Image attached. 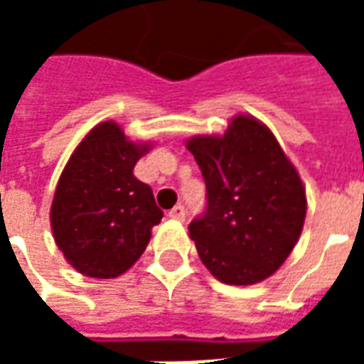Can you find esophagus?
<instances>
[{
    "mask_svg": "<svg viewBox=\"0 0 364 364\" xmlns=\"http://www.w3.org/2000/svg\"><path fill=\"white\" fill-rule=\"evenodd\" d=\"M167 216L171 218V220H185V206L183 205H175L169 213H167Z\"/></svg>",
    "mask_w": 364,
    "mask_h": 364,
    "instance_id": "esophagus-1",
    "label": "esophagus"
}]
</instances>
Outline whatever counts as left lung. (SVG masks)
I'll return each instance as SVG.
<instances>
[{"mask_svg":"<svg viewBox=\"0 0 364 364\" xmlns=\"http://www.w3.org/2000/svg\"><path fill=\"white\" fill-rule=\"evenodd\" d=\"M206 213L189 224L205 267L226 284H255L281 267L306 218L296 167L263 122L237 114L222 136H193Z\"/></svg>","mask_w":364,"mask_h":364,"instance_id":"obj_1","label":"left lung"}]
</instances>
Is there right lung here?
<instances>
[{
  "label": "right lung",
  "mask_w": 364,
  "mask_h": 364,
  "mask_svg": "<svg viewBox=\"0 0 364 364\" xmlns=\"http://www.w3.org/2000/svg\"><path fill=\"white\" fill-rule=\"evenodd\" d=\"M150 144L128 140L105 120L75 148L60 175L50 208L54 242L85 277L112 279L134 265L164 213L134 166Z\"/></svg>",
  "instance_id": "1"
}]
</instances>
